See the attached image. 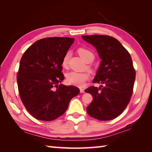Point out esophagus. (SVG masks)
Segmentation results:
<instances>
[{"instance_id":"34e87169","label":"esophagus","mask_w":152,"mask_h":152,"mask_svg":"<svg viewBox=\"0 0 152 152\" xmlns=\"http://www.w3.org/2000/svg\"><path fill=\"white\" fill-rule=\"evenodd\" d=\"M80 93H85V91H84V89H82V88H80Z\"/></svg>"}]
</instances>
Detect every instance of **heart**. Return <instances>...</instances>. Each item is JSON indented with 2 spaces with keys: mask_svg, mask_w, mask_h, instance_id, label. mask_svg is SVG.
Listing matches in <instances>:
<instances>
[{
  "mask_svg": "<svg viewBox=\"0 0 152 152\" xmlns=\"http://www.w3.org/2000/svg\"><path fill=\"white\" fill-rule=\"evenodd\" d=\"M78 53L86 62L91 63L95 59V55L91 51L84 48H80L78 50ZM70 52H67L64 55L62 59V66L66 67L69 64ZM89 78V73L88 72H76L72 71L66 74V81L71 85L76 86H82Z\"/></svg>",
  "mask_w": 152,
  "mask_h": 152,
  "instance_id": "heart-1",
  "label": "heart"
}]
</instances>
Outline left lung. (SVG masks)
<instances>
[{
  "instance_id": "obj_1",
  "label": "left lung",
  "mask_w": 152,
  "mask_h": 152,
  "mask_svg": "<svg viewBox=\"0 0 152 152\" xmlns=\"http://www.w3.org/2000/svg\"><path fill=\"white\" fill-rule=\"evenodd\" d=\"M82 38L95 47L102 59L93 82L101 87L85 90L93 96L87 112L101 121L114 119L124 111L133 94L136 72L131 55L112 37L95 34Z\"/></svg>"
}]
</instances>
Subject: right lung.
I'll list each match as a JSON object with an SVG mask.
<instances>
[{"label":"right lung","instance_id":"right-lung-1","mask_svg":"<svg viewBox=\"0 0 152 152\" xmlns=\"http://www.w3.org/2000/svg\"><path fill=\"white\" fill-rule=\"evenodd\" d=\"M74 39L49 37L27 48L17 74L18 91L27 110L42 121H52L66 112L80 89L59 83L64 80L62 59Z\"/></svg>","mask_w":152,"mask_h":152}]
</instances>
